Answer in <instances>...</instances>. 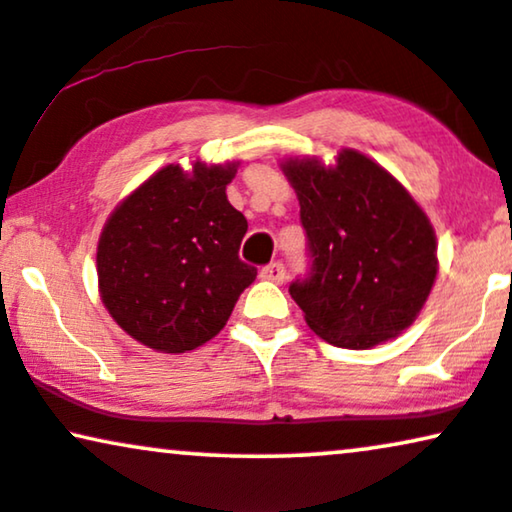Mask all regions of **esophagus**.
I'll use <instances>...</instances> for the list:
<instances>
[{"instance_id": "obj_1", "label": "esophagus", "mask_w": 512, "mask_h": 512, "mask_svg": "<svg viewBox=\"0 0 512 512\" xmlns=\"http://www.w3.org/2000/svg\"><path fill=\"white\" fill-rule=\"evenodd\" d=\"M260 276L264 278V281L283 283V278H286V267H283L281 262H271V264H267V267L260 271Z\"/></svg>"}]
</instances>
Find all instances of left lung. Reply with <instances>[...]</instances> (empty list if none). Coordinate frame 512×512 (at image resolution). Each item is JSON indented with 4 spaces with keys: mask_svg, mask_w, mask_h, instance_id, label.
<instances>
[{
    "mask_svg": "<svg viewBox=\"0 0 512 512\" xmlns=\"http://www.w3.org/2000/svg\"><path fill=\"white\" fill-rule=\"evenodd\" d=\"M300 200L312 276L290 295L312 331L345 349L397 338L428 302L439 271L428 215L383 165L342 148L335 165L319 158L281 163Z\"/></svg>",
    "mask_w": 512,
    "mask_h": 512,
    "instance_id": "1",
    "label": "left lung"
}]
</instances>
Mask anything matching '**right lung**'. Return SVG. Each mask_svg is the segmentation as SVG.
Segmentation results:
<instances>
[{"mask_svg":"<svg viewBox=\"0 0 512 512\" xmlns=\"http://www.w3.org/2000/svg\"><path fill=\"white\" fill-rule=\"evenodd\" d=\"M238 160L165 165L111 212L96 245L103 307L141 345L191 352L215 338L257 269L238 260L248 219L226 198Z\"/></svg>","mask_w":512,"mask_h":512,"instance_id":"right-lung-1","label":"right lung"}]
</instances>
